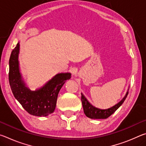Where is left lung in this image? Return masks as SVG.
<instances>
[{"instance_id": "1", "label": "left lung", "mask_w": 146, "mask_h": 146, "mask_svg": "<svg viewBox=\"0 0 146 146\" xmlns=\"http://www.w3.org/2000/svg\"><path fill=\"white\" fill-rule=\"evenodd\" d=\"M127 95L128 91H127L124 97L117 104L110 108L106 109V110H101V109L95 108V106L91 105L84 96L83 94L81 93V100H82L84 112L86 117L92 118V119H106V118H108L113 113H114L115 111L122 104L125 98H126Z\"/></svg>"}]
</instances>
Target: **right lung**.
<instances>
[{"label": "right lung", "mask_w": 146, "mask_h": 146, "mask_svg": "<svg viewBox=\"0 0 146 146\" xmlns=\"http://www.w3.org/2000/svg\"><path fill=\"white\" fill-rule=\"evenodd\" d=\"M19 42L12 51L9 58V82L15 98L29 114L46 117L53 113L61 88L71 78L70 73H61L36 91H31L23 80L19 70Z\"/></svg>", "instance_id": "add662e5"}]
</instances>
